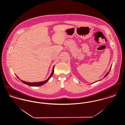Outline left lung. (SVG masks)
Returning <instances> with one entry per match:
<instances>
[{"label":"left lung","mask_w":125,"mask_h":125,"mask_svg":"<svg viewBox=\"0 0 125 125\" xmlns=\"http://www.w3.org/2000/svg\"><path fill=\"white\" fill-rule=\"evenodd\" d=\"M111 68H110V70H109V72H108V73H106V74H105V75L104 76V77H106V76H107V75H108V74L109 73V72H110V70H111ZM96 82H97V81H96ZM94 83H95V82H94Z\"/></svg>","instance_id":"obj_1"}]
</instances>
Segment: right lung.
I'll use <instances>...</instances> for the list:
<instances>
[{"mask_svg": "<svg viewBox=\"0 0 125 125\" xmlns=\"http://www.w3.org/2000/svg\"><path fill=\"white\" fill-rule=\"evenodd\" d=\"M54 66H53V69H52V73L51 74V75L50 76V77H49V78L47 80H46V81H43V82H38V83H29V82H25L24 81H22L21 80H20L23 83L27 84V85H28L29 86H41V85H42L43 84H45V83H46L49 79L51 78V77L52 76L53 74V72H54ZM17 77L18 78V77L17 76Z\"/></svg>", "mask_w": 125, "mask_h": 125, "instance_id": "add662e5", "label": "right lung"}]
</instances>
